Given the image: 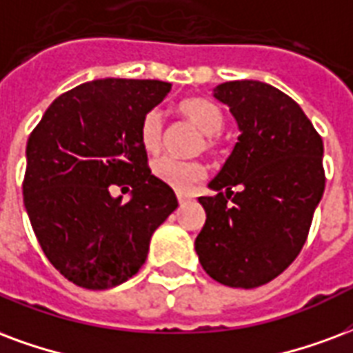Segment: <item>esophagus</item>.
Listing matches in <instances>:
<instances>
[{"mask_svg": "<svg viewBox=\"0 0 353 353\" xmlns=\"http://www.w3.org/2000/svg\"><path fill=\"white\" fill-rule=\"evenodd\" d=\"M177 202L183 205V203L190 202V196H189V194H183V192H177Z\"/></svg>", "mask_w": 353, "mask_h": 353, "instance_id": "1", "label": "esophagus"}]
</instances>
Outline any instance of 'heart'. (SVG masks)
<instances>
[{"label":"heart","instance_id":"1","mask_svg":"<svg viewBox=\"0 0 353 353\" xmlns=\"http://www.w3.org/2000/svg\"><path fill=\"white\" fill-rule=\"evenodd\" d=\"M179 114L185 121L194 125L202 130V140H198L196 150H205L210 153H216L221 148V130L224 127L223 108L210 99L192 97L185 99L177 106ZM138 138L142 148L148 153H159L163 148L164 125L163 116L159 110H148L140 119ZM153 176L161 179L163 183L176 190H189L205 176L203 164L196 159H176V157H161L153 163Z\"/></svg>","mask_w":353,"mask_h":353}]
</instances>
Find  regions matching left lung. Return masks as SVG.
Listing matches in <instances>:
<instances>
[{"label":"left lung","mask_w":353,"mask_h":353,"mask_svg":"<svg viewBox=\"0 0 353 353\" xmlns=\"http://www.w3.org/2000/svg\"><path fill=\"white\" fill-rule=\"evenodd\" d=\"M215 97L241 134L210 183L215 196L198 198L205 224L194 249L216 283L256 288L281 275L307 241L325 189L323 142L299 104L270 83L224 82Z\"/></svg>","instance_id":"obj_1"}]
</instances>
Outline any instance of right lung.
I'll return each instance as SVG.
<instances>
[{
    "label": "right lung",
    "instance_id": "right-lung-1",
    "mask_svg": "<svg viewBox=\"0 0 353 353\" xmlns=\"http://www.w3.org/2000/svg\"><path fill=\"white\" fill-rule=\"evenodd\" d=\"M170 88L127 78L80 83L31 130L23 205L46 258L77 286L114 288L137 275L153 232L177 208L138 138L142 116ZM114 184L133 189L129 203L111 196Z\"/></svg>",
    "mask_w": 353,
    "mask_h": 353
}]
</instances>
